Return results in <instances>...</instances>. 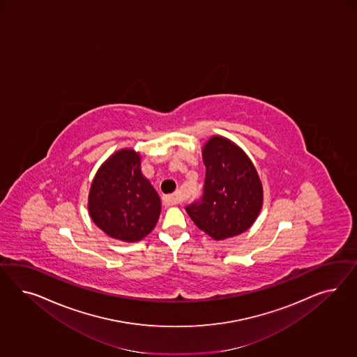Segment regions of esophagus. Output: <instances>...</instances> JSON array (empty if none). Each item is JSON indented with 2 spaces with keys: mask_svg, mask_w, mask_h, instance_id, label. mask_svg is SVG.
Instances as JSON below:
<instances>
[{
  "mask_svg": "<svg viewBox=\"0 0 357 357\" xmlns=\"http://www.w3.org/2000/svg\"><path fill=\"white\" fill-rule=\"evenodd\" d=\"M163 203H165L166 206H176V204H179V203H181L179 195L173 194L163 196Z\"/></svg>",
  "mask_w": 357,
  "mask_h": 357,
  "instance_id": "34e87169",
  "label": "esophagus"
}]
</instances>
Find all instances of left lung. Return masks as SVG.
Returning a JSON list of instances; mask_svg holds the SVG:
<instances>
[{
	"instance_id": "8db88e82",
	"label": "left lung",
	"mask_w": 357,
	"mask_h": 357,
	"mask_svg": "<svg viewBox=\"0 0 357 357\" xmlns=\"http://www.w3.org/2000/svg\"><path fill=\"white\" fill-rule=\"evenodd\" d=\"M206 165L200 200L185 206L195 225L220 241L246 231L263 204L259 175L246 153L225 137L212 136L203 146Z\"/></svg>"
}]
</instances>
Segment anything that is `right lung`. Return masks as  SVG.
Masks as SVG:
<instances>
[{"label":"right lung","instance_id":"right-lung-1","mask_svg":"<svg viewBox=\"0 0 357 357\" xmlns=\"http://www.w3.org/2000/svg\"><path fill=\"white\" fill-rule=\"evenodd\" d=\"M141 157L132 149L115 151L98 170L89 192V213L107 236L137 242L155 227L161 200L141 173Z\"/></svg>","mask_w":357,"mask_h":357}]
</instances>
